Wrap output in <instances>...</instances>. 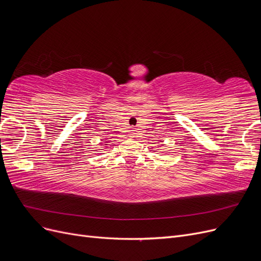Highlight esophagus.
<instances>
[{"instance_id": "34e87169", "label": "esophagus", "mask_w": 261, "mask_h": 261, "mask_svg": "<svg viewBox=\"0 0 261 261\" xmlns=\"http://www.w3.org/2000/svg\"><path fill=\"white\" fill-rule=\"evenodd\" d=\"M135 136V128H132L130 129V137H134Z\"/></svg>"}]
</instances>
